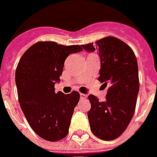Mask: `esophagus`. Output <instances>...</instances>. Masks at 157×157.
<instances>
[{"instance_id": "obj_1", "label": "esophagus", "mask_w": 157, "mask_h": 157, "mask_svg": "<svg viewBox=\"0 0 157 157\" xmlns=\"http://www.w3.org/2000/svg\"><path fill=\"white\" fill-rule=\"evenodd\" d=\"M86 97H87L86 94H80V99H84V98H86Z\"/></svg>"}]
</instances>
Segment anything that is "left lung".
I'll return each instance as SVG.
<instances>
[{"instance_id":"obj_1","label":"left lung","mask_w":157,"mask_h":157,"mask_svg":"<svg viewBox=\"0 0 157 157\" xmlns=\"http://www.w3.org/2000/svg\"><path fill=\"white\" fill-rule=\"evenodd\" d=\"M95 43L96 46L89 43L82 47L87 52L98 50V80L108 89L104 102L92 94L88 97V117L92 132L110 141L121 136L132 118L139 92L138 66L132 49L121 40L109 36Z\"/></svg>"}]
</instances>
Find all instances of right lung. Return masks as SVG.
<instances>
[{"mask_svg": "<svg viewBox=\"0 0 157 157\" xmlns=\"http://www.w3.org/2000/svg\"><path fill=\"white\" fill-rule=\"evenodd\" d=\"M82 50L79 45L38 42L19 61L16 84L21 110L32 130L46 141H59L69 132L79 94H56L55 84L60 81L67 57Z\"/></svg>", "mask_w": 157, "mask_h": 157, "instance_id": "add662e5", "label": "right lung"}]
</instances>
